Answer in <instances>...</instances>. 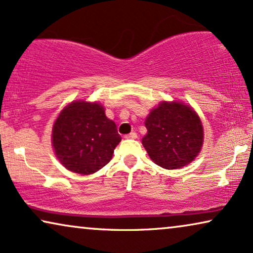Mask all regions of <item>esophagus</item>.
Returning a JSON list of instances; mask_svg holds the SVG:
<instances>
[{"label":"esophagus","mask_w":253,"mask_h":253,"mask_svg":"<svg viewBox=\"0 0 253 253\" xmlns=\"http://www.w3.org/2000/svg\"><path fill=\"white\" fill-rule=\"evenodd\" d=\"M137 137L138 136H137L136 132H131V133L126 134V136H124V138H126V139H136Z\"/></svg>","instance_id":"1"}]
</instances>
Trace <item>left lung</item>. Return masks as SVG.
<instances>
[{
	"mask_svg": "<svg viewBox=\"0 0 253 253\" xmlns=\"http://www.w3.org/2000/svg\"><path fill=\"white\" fill-rule=\"evenodd\" d=\"M145 126L147 134L141 143L162 168L177 169L190 164L203 146L202 122L188 105L161 102L152 110Z\"/></svg>",
	"mask_w": 253,
	"mask_h": 253,
	"instance_id": "obj_1",
	"label": "left lung"
}]
</instances>
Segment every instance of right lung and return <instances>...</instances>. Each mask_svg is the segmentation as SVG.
I'll return each mask as SVG.
<instances>
[{
    "instance_id": "1",
    "label": "right lung",
    "mask_w": 253,
    "mask_h": 253,
    "mask_svg": "<svg viewBox=\"0 0 253 253\" xmlns=\"http://www.w3.org/2000/svg\"><path fill=\"white\" fill-rule=\"evenodd\" d=\"M53 146L61 164L82 175L98 171L112 160L121 141L115 122L99 103L76 101L65 107L53 127Z\"/></svg>"
}]
</instances>
